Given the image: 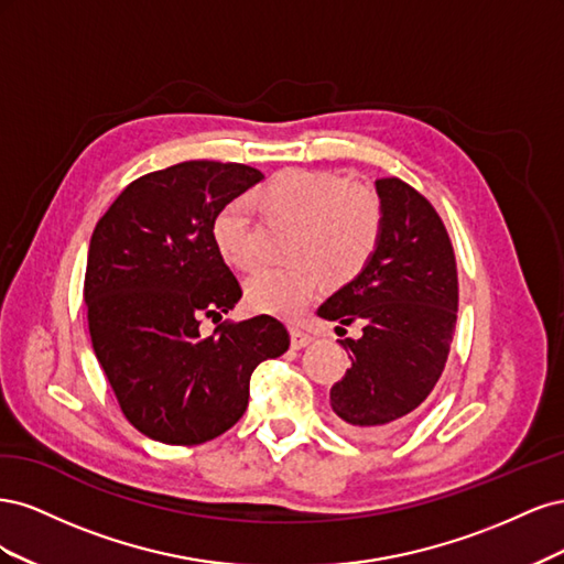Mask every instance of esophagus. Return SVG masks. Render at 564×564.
I'll list each match as a JSON object with an SVG mask.
<instances>
[{"label": "esophagus", "instance_id": "34e87169", "mask_svg": "<svg viewBox=\"0 0 564 564\" xmlns=\"http://www.w3.org/2000/svg\"><path fill=\"white\" fill-rule=\"evenodd\" d=\"M292 348H296V350H301V348H305L313 340V336L308 334V332H303V329H299V327H292Z\"/></svg>", "mask_w": 564, "mask_h": 564}]
</instances>
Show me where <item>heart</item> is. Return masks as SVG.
I'll use <instances>...</instances> for the list:
<instances>
[{
    "mask_svg": "<svg viewBox=\"0 0 564 564\" xmlns=\"http://www.w3.org/2000/svg\"><path fill=\"white\" fill-rule=\"evenodd\" d=\"M259 209L294 220L284 268H261L245 286L251 311L284 319L299 317L322 294L324 282L344 286L373 259L383 232V207L369 185L344 183L322 169H282L253 195ZM212 240L235 270L253 268L249 214L242 199L220 207Z\"/></svg>",
    "mask_w": 564,
    "mask_h": 564,
    "instance_id": "obj_1",
    "label": "heart"
}]
</instances>
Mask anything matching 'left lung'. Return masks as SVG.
I'll return each instance as SVG.
<instances>
[{
	"mask_svg": "<svg viewBox=\"0 0 564 564\" xmlns=\"http://www.w3.org/2000/svg\"><path fill=\"white\" fill-rule=\"evenodd\" d=\"M383 232L365 272L324 301L317 315L352 324L344 338L352 367L329 400L340 431L379 442L395 433L440 381L456 327L454 247L433 204L412 185L377 181ZM340 329V327H336Z\"/></svg>",
	"mask_w": 564,
	"mask_h": 564,
	"instance_id": "left-lung-1",
	"label": "left lung"
}]
</instances>
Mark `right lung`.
Wrapping results in <instances>:
<instances>
[{"label": "right lung", "mask_w": 564, "mask_h": 564, "mask_svg": "<svg viewBox=\"0 0 564 564\" xmlns=\"http://www.w3.org/2000/svg\"><path fill=\"white\" fill-rule=\"evenodd\" d=\"M263 178L237 162L193 160L129 183L89 245L84 301L91 346L127 421L164 445L224 435L249 404V379L289 348L270 315L218 324L242 286L212 240L224 204Z\"/></svg>", "instance_id": "obj_1"}]
</instances>
